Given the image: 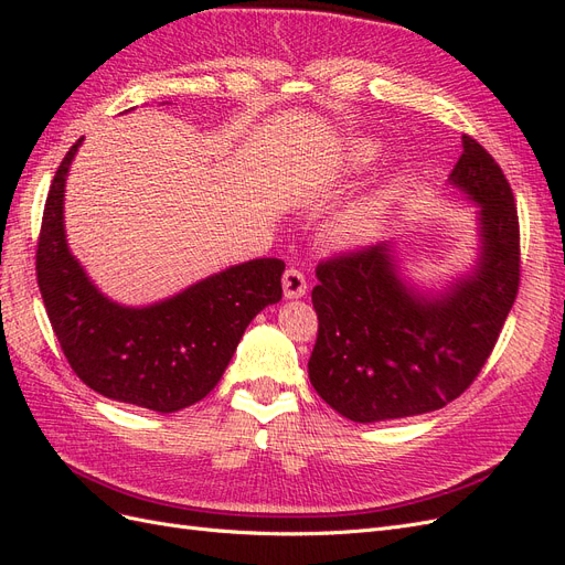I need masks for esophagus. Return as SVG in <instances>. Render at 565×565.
Returning a JSON list of instances; mask_svg holds the SVG:
<instances>
[{"label":"esophagus","instance_id":"1","mask_svg":"<svg viewBox=\"0 0 565 565\" xmlns=\"http://www.w3.org/2000/svg\"><path fill=\"white\" fill-rule=\"evenodd\" d=\"M309 289V282H306V276L299 268H287L282 276V292L287 299H299L306 295Z\"/></svg>","mask_w":565,"mask_h":565}]
</instances>
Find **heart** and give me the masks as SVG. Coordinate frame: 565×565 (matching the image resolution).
<instances>
[{"instance_id": "heart-1", "label": "heart", "mask_w": 565, "mask_h": 565, "mask_svg": "<svg viewBox=\"0 0 565 565\" xmlns=\"http://www.w3.org/2000/svg\"><path fill=\"white\" fill-rule=\"evenodd\" d=\"M374 152H377V150H374V146L370 141H355L349 148V167L353 169V172H361V169L372 164ZM382 210H384V195L365 198V200L353 204L351 210H347L344 214L339 216L334 233L341 237V241L353 243V241H358V237H363L370 231V226L374 224V218L382 214Z\"/></svg>"}]
</instances>
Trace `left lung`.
I'll return each mask as SVG.
<instances>
[{
  "mask_svg": "<svg viewBox=\"0 0 565 565\" xmlns=\"http://www.w3.org/2000/svg\"><path fill=\"white\" fill-rule=\"evenodd\" d=\"M448 181L478 204L481 259L471 276L424 295L401 278L388 241L316 268L318 339L309 377L318 396L351 422L434 413L461 396L516 301L521 233L504 172L465 134Z\"/></svg>",
  "mask_w": 565,
  "mask_h": 565,
  "instance_id": "1",
  "label": "left lung"
}]
</instances>
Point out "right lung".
<instances>
[{
  "mask_svg": "<svg viewBox=\"0 0 565 565\" xmlns=\"http://www.w3.org/2000/svg\"><path fill=\"white\" fill-rule=\"evenodd\" d=\"M84 139L51 181L38 241V285L58 344L77 377L119 403L177 413L224 377L252 318L282 297L280 259H252L141 309L100 295L67 249L63 193Z\"/></svg>",
  "mask_w": 565,
  "mask_h": 565,
  "instance_id": "right-lung-1",
  "label": "right lung"
}]
</instances>
